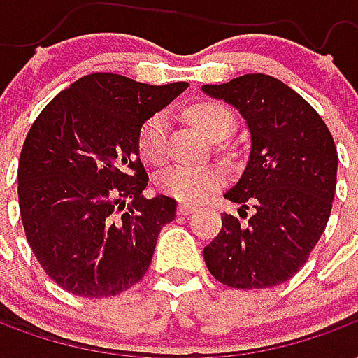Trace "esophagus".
I'll return each instance as SVG.
<instances>
[{"label":"esophagus","mask_w":358,"mask_h":358,"mask_svg":"<svg viewBox=\"0 0 358 358\" xmlns=\"http://www.w3.org/2000/svg\"><path fill=\"white\" fill-rule=\"evenodd\" d=\"M195 207L194 205H189V203H180L178 205V215H189V213H194Z\"/></svg>","instance_id":"1"}]
</instances>
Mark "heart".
Listing matches in <instances>:
<instances>
[{
  "label": "heart",
  "instance_id": "1",
  "mask_svg": "<svg viewBox=\"0 0 358 358\" xmlns=\"http://www.w3.org/2000/svg\"><path fill=\"white\" fill-rule=\"evenodd\" d=\"M189 120L213 140L226 138L234 128L232 110L215 101L197 103L187 110ZM166 115L157 113L141 126L138 136L140 155L149 163H163L166 157ZM222 174L217 166L197 164H172L157 176L159 192L182 203L201 201L210 189L220 184Z\"/></svg>",
  "mask_w": 358,
  "mask_h": 358
}]
</instances>
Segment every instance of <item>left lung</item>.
<instances>
[{
	"label": "left lung",
	"mask_w": 358,
	"mask_h": 358,
	"mask_svg": "<svg viewBox=\"0 0 358 358\" xmlns=\"http://www.w3.org/2000/svg\"><path fill=\"white\" fill-rule=\"evenodd\" d=\"M201 90L248 122V166L224 197L240 210L253 207L248 224L224 213L220 232L203 249L205 264L220 284L238 289L284 284L307 263L328 224L338 176L334 138L297 92L268 74Z\"/></svg>",
	"instance_id": "left-lung-1"
}]
</instances>
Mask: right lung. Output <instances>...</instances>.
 Returning <instances> with one entry per match:
<instances>
[{"label": "right lung", "mask_w": 358, "mask_h": 358, "mask_svg": "<svg viewBox=\"0 0 358 358\" xmlns=\"http://www.w3.org/2000/svg\"><path fill=\"white\" fill-rule=\"evenodd\" d=\"M187 86L94 73L55 95L34 120L19 159L20 218L38 263L63 289L113 297L145 276L176 201L141 194L149 178L138 136Z\"/></svg>", "instance_id": "1"}]
</instances>
